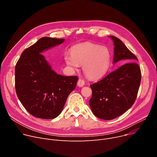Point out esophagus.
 <instances>
[{
	"label": "esophagus",
	"mask_w": 157,
	"mask_h": 157,
	"mask_svg": "<svg viewBox=\"0 0 157 157\" xmlns=\"http://www.w3.org/2000/svg\"><path fill=\"white\" fill-rule=\"evenodd\" d=\"M84 84H85V82H84V81L83 79H79L78 80V86H79V87L83 86L84 85Z\"/></svg>",
	"instance_id": "obj_1"
}]
</instances>
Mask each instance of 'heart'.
Returning <instances> with one entry per match:
<instances>
[{"mask_svg": "<svg viewBox=\"0 0 157 157\" xmlns=\"http://www.w3.org/2000/svg\"><path fill=\"white\" fill-rule=\"evenodd\" d=\"M71 53L64 56L67 66L76 69L79 65H83V72L90 79H98L102 78L109 68L111 54L106 46L84 42L73 46Z\"/></svg>", "mask_w": 157, "mask_h": 157, "instance_id": "b5f03b06", "label": "heart"}]
</instances>
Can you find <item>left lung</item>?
I'll list each match as a JSON object with an SVG mask.
<instances>
[{
	"instance_id": "8db88e82",
	"label": "left lung",
	"mask_w": 157,
	"mask_h": 157,
	"mask_svg": "<svg viewBox=\"0 0 157 157\" xmlns=\"http://www.w3.org/2000/svg\"><path fill=\"white\" fill-rule=\"evenodd\" d=\"M109 37L115 46L113 64L120 61L126 64L90 86L93 93L90 100L91 111L96 117L106 120L121 116L132 107L141 82L140 68L135 63L136 57L120 39Z\"/></svg>"
}]
</instances>
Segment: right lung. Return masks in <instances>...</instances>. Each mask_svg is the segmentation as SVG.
Wrapping results in <instances>:
<instances>
[{
    "label": "right lung",
    "mask_w": 157,
    "mask_h": 157,
    "mask_svg": "<svg viewBox=\"0 0 157 157\" xmlns=\"http://www.w3.org/2000/svg\"><path fill=\"white\" fill-rule=\"evenodd\" d=\"M64 39L44 37L22 53L15 68V85L22 105L33 116L54 119L63 111L78 78L56 73L42 54Z\"/></svg>",
    "instance_id": "1"
}]
</instances>
